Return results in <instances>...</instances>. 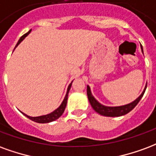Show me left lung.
Returning a JSON list of instances; mask_svg holds the SVG:
<instances>
[{
    "mask_svg": "<svg viewBox=\"0 0 156 156\" xmlns=\"http://www.w3.org/2000/svg\"><path fill=\"white\" fill-rule=\"evenodd\" d=\"M141 51L143 52V49L141 48ZM147 87V84L145 86V89L141 93V95L139 96L138 98L136 99L134 101L131 103H129L127 105H120V106H106L104 105L101 104L100 102L96 100V99L93 96L91 91H90V88L89 86H87V96H88V100H89L90 104L91 105L92 108L96 111L98 114L104 115V116H109V117H118L126 115L129 113V111H131L136 107V105L138 104L139 101H140L142 96L144 95L145 91V89Z\"/></svg>",
    "mask_w": 156,
    "mask_h": 156,
    "instance_id": "obj_1",
    "label": "left lung"
}]
</instances>
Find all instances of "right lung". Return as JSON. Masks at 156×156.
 Here are the masks:
<instances>
[{"label":"right lung","instance_id":"1","mask_svg":"<svg viewBox=\"0 0 156 156\" xmlns=\"http://www.w3.org/2000/svg\"><path fill=\"white\" fill-rule=\"evenodd\" d=\"M31 30H30L27 33H26L25 35L21 36L20 38V40L18 41L17 44L16 45V47L19 44H20V42L22 41L26 37H27L29 34L30 33ZM72 82H73V80L71 81L69 86H68V88H67V91L66 94V96H65L64 100H63V101L61 102V105L57 108V109H55L54 111H52L51 113H50V114L47 115H41V116H36V117H32V116H29V115H27V114H25V113H22L24 115H26L27 118H29L30 120H33V121H35V122H37V123H49V122H51V121H54V120H57L58 118H60V117L62 115V114L64 113L65 109H66V106L67 104V99H68V94H69V91H70V87H71V85H72Z\"/></svg>","mask_w":156,"mask_h":156}]
</instances>
